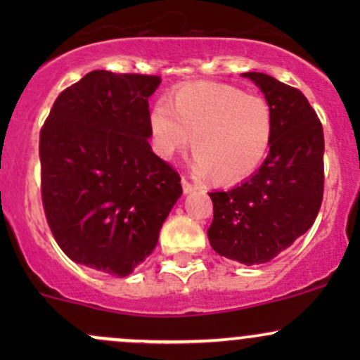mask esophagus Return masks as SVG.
<instances>
[{
	"label": "esophagus",
	"instance_id": "34e87169",
	"mask_svg": "<svg viewBox=\"0 0 360 360\" xmlns=\"http://www.w3.org/2000/svg\"><path fill=\"white\" fill-rule=\"evenodd\" d=\"M181 184H183V191H184V194H189V193H193L194 189H196V186L189 183L188 179H183V181H181Z\"/></svg>",
	"mask_w": 360,
	"mask_h": 360
}]
</instances>
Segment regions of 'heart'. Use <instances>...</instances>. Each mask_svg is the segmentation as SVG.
Returning a JSON list of instances; mask_svg holds the SVG:
<instances>
[{
  "mask_svg": "<svg viewBox=\"0 0 360 360\" xmlns=\"http://www.w3.org/2000/svg\"><path fill=\"white\" fill-rule=\"evenodd\" d=\"M155 150L172 159L193 140V169L218 183L250 176L271 147L274 118L259 96L220 82H194L157 101L148 117Z\"/></svg>",
  "mask_w": 360,
  "mask_h": 360,
  "instance_id": "b5f03b06",
  "label": "heart"
}]
</instances>
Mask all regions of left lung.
<instances>
[{
	"label": "left lung",
	"mask_w": 360,
	"mask_h": 360,
	"mask_svg": "<svg viewBox=\"0 0 360 360\" xmlns=\"http://www.w3.org/2000/svg\"><path fill=\"white\" fill-rule=\"evenodd\" d=\"M274 118L259 171L229 191H213V250L245 266L266 264L308 232L323 200V128L300 89L262 72H243Z\"/></svg>",
	"instance_id": "8db88e82"
}]
</instances>
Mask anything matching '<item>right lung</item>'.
<instances>
[{
	"instance_id": "right-lung-1",
	"label": "right lung",
	"mask_w": 360,
	"mask_h": 360,
	"mask_svg": "<svg viewBox=\"0 0 360 360\" xmlns=\"http://www.w3.org/2000/svg\"><path fill=\"white\" fill-rule=\"evenodd\" d=\"M159 76L93 71L57 96L40 130L42 201L74 262L125 278L159 240L183 194L152 152L148 98Z\"/></svg>"
}]
</instances>
